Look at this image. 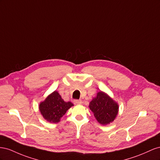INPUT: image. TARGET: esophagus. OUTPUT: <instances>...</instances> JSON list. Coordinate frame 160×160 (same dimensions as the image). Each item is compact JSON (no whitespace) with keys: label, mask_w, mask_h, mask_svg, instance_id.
<instances>
[{"label":"esophagus","mask_w":160,"mask_h":160,"mask_svg":"<svg viewBox=\"0 0 160 160\" xmlns=\"http://www.w3.org/2000/svg\"><path fill=\"white\" fill-rule=\"evenodd\" d=\"M74 103L75 104H80L82 103V100H74Z\"/></svg>","instance_id":"1"}]
</instances>
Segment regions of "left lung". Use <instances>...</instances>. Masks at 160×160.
<instances>
[{"label":"left lung","mask_w":160,"mask_h":160,"mask_svg":"<svg viewBox=\"0 0 160 160\" xmlns=\"http://www.w3.org/2000/svg\"><path fill=\"white\" fill-rule=\"evenodd\" d=\"M89 108L97 121L104 125L115 120L118 112V104L102 91L98 92L90 102Z\"/></svg>","instance_id":"left-lung-1"}]
</instances>
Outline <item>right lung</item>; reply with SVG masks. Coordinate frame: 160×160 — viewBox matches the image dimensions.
I'll return each instance as SVG.
<instances>
[{"instance_id": "right-lung-1", "label": "right lung", "mask_w": 160, "mask_h": 160, "mask_svg": "<svg viewBox=\"0 0 160 160\" xmlns=\"http://www.w3.org/2000/svg\"><path fill=\"white\" fill-rule=\"evenodd\" d=\"M74 106L71 102H65L57 91H54L39 104V111L43 117L48 122L56 123L70 107Z\"/></svg>"}]
</instances>
